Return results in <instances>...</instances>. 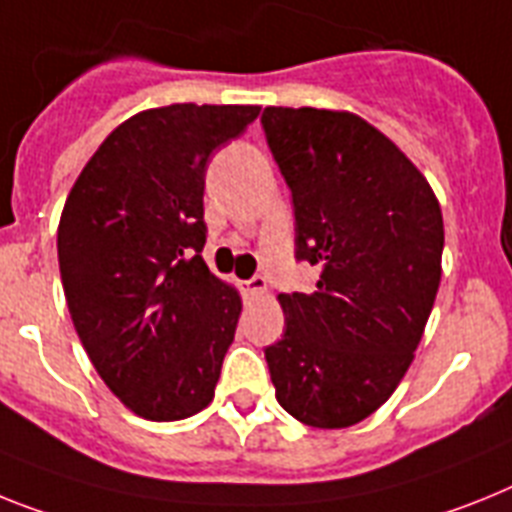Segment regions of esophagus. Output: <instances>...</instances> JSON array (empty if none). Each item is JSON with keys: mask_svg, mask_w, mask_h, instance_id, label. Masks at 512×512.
<instances>
[{"mask_svg": "<svg viewBox=\"0 0 512 512\" xmlns=\"http://www.w3.org/2000/svg\"><path fill=\"white\" fill-rule=\"evenodd\" d=\"M244 291H247V296H265L268 294V281L263 276L249 278V281H244Z\"/></svg>", "mask_w": 512, "mask_h": 512, "instance_id": "obj_1", "label": "esophagus"}]
</instances>
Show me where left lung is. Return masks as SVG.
Instances as JSON below:
<instances>
[{
    "mask_svg": "<svg viewBox=\"0 0 512 512\" xmlns=\"http://www.w3.org/2000/svg\"><path fill=\"white\" fill-rule=\"evenodd\" d=\"M291 187L309 294H278L286 330L265 349L283 409L307 427L359 424L409 372L442 276V210L427 176L359 114L263 111Z\"/></svg>",
    "mask_w": 512,
    "mask_h": 512,
    "instance_id": "8db88e82",
    "label": "left lung"
}]
</instances>
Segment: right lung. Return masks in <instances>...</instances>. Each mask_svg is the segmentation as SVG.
<instances>
[{
  "label": "right lung",
  "instance_id": "obj_1",
  "mask_svg": "<svg viewBox=\"0 0 512 512\" xmlns=\"http://www.w3.org/2000/svg\"><path fill=\"white\" fill-rule=\"evenodd\" d=\"M260 106L171 103L111 132L72 184L57 229L77 338L132 414L203 411L234 341L242 296L203 260L205 169Z\"/></svg>",
  "mask_w": 512,
  "mask_h": 512
}]
</instances>
